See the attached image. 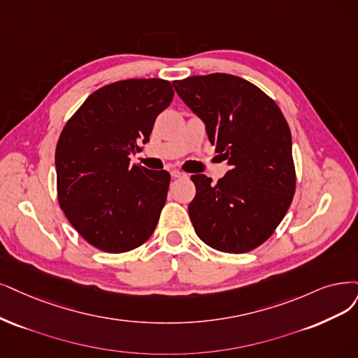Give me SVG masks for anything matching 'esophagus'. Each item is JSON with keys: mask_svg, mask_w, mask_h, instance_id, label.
I'll return each instance as SVG.
<instances>
[{"mask_svg": "<svg viewBox=\"0 0 358 358\" xmlns=\"http://www.w3.org/2000/svg\"><path fill=\"white\" fill-rule=\"evenodd\" d=\"M171 177L172 178H181V177H186V174H184V172H181V171H178V169H172Z\"/></svg>", "mask_w": 358, "mask_h": 358, "instance_id": "34e87169", "label": "esophagus"}]
</instances>
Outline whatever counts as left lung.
Masks as SVG:
<instances>
[{"instance_id": "obj_1", "label": "left lung", "mask_w": 358, "mask_h": 358, "mask_svg": "<svg viewBox=\"0 0 358 358\" xmlns=\"http://www.w3.org/2000/svg\"><path fill=\"white\" fill-rule=\"evenodd\" d=\"M174 87L231 165L217 184L192 176L194 231L221 252H249L274 233L294 199L296 172L286 119L271 97L241 76H189Z\"/></svg>"}]
</instances>
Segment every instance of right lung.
Instances as JSON below:
<instances>
[{"label": "right lung", "instance_id": "add662e5", "mask_svg": "<svg viewBox=\"0 0 358 358\" xmlns=\"http://www.w3.org/2000/svg\"><path fill=\"white\" fill-rule=\"evenodd\" d=\"M174 97L169 81L125 79L92 92L56 148L57 201L72 227L109 254L143 245L156 229L171 176L129 165Z\"/></svg>", "mask_w": 358, "mask_h": 358}]
</instances>
